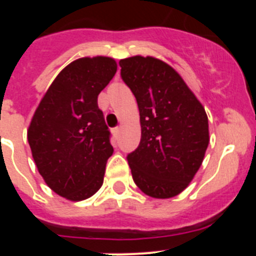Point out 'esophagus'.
I'll return each mask as SVG.
<instances>
[{
    "instance_id": "34e87169",
    "label": "esophagus",
    "mask_w": 256,
    "mask_h": 256,
    "mask_svg": "<svg viewBox=\"0 0 256 256\" xmlns=\"http://www.w3.org/2000/svg\"><path fill=\"white\" fill-rule=\"evenodd\" d=\"M112 134H114L115 138H118V137H119V132H120V128H119V126H115V128H112Z\"/></svg>"
}]
</instances>
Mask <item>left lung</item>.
<instances>
[{
  "label": "left lung",
  "instance_id": "obj_1",
  "mask_svg": "<svg viewBox=\"0 0 256 256\" xmlns=\"http://www.w3.org/2000/svg\"><path fill=\"white\" fill-rule=\"evenodd\" d=\"M119 65L141 122L138 148L126 156L133 180L151 198L177 196L198 173L209 144L205 108L164 61L133 56Z\"/></svg>",
  "mask_w": 256,
  "mask_h": 256
}]
</instances>
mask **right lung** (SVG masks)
<instances>
[{"instance_id":"1","label":"right lung","mask_w":256,"mask_h":256,"mask_svg":"<svg viewBox=\"0 0 256 256\" xmlns=\"http://www.w3.org/2000/svg\"><path fill=\"white\" fill-rule=\"evenodd\" d=\"M115 73L112 58L70 62L32 118L28 142L38 172L52 191L68 200H86L102 186L114 148L97 97Z\"/></svg>"}]
</instances>
